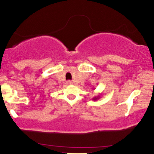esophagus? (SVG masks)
Listing matches in <instances>:
<instances>
[{"label": "esophagus", "mask_w": 154, "mask_h": 154, "mask_svg": "<svg viewBox=\"0 0 154 154\" xmlns=\"http://www.w3.org/2000/svg\"><path fill=\"white\" fill-rule=\"evenodd\" d=\"M67 85H72L73 84V82H72V81H70V80H69V81H67Z\"/></svg>", "instance_id": "esophagus-1"}]
</instances>
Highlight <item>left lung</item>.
<instances>
[{
  "instance_id": "8db88e82",
  "label": "left lung",
  "mask_w": 154,
  "mask_h": 154,
  "mask_svg": "<svg viewBox=\"0 0 154 154\" xmlns=\"http://www.w3.org/2000/svg\"><path fill=\"white\" fill-rule=\"evenodd\" d=\"M100 98V96H97V97H94V98H93V100H98V99H99Z\"/></svg>"
}]
</instances>
